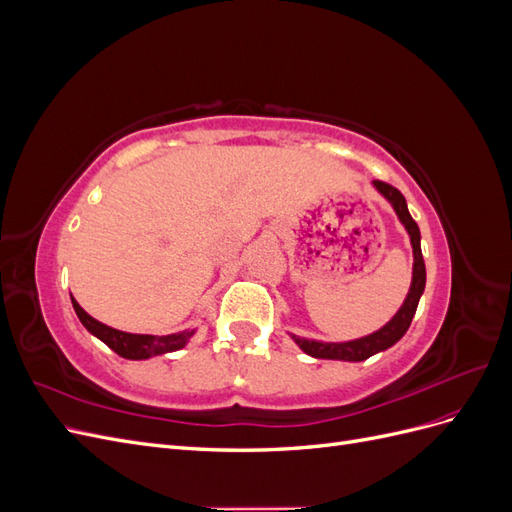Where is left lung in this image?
<instances>
[{"mask_svg": "<svg viewBox=\"0 0 512 512\" xmlns=\"http://www.w3.org/2000/svg\"><path fill=\"white\" fill-rule=\"evenodd\" d=\"M374 185H376V190L393 205L399 222L406 226L408 235H410L412 252H414V271H412L410 292H408L404 305L399 307V312L391 318V322H386L380 331L371 333L367 337L352 339V342H342V344H322V342H314V339L292 335V339L297 342V346L303 352H307L309 356H316V359L365 361V359H369L371 354L391 348L408 331L410 322L416 314L418 301H421V294L425 290V260H423V252H421V230H418L416 222L412 220V215H410L408 205H406V198H404V194H401L397 188H393V185H389V183L374 181Z\"/></svg>", "mask_w": 512, "mask_h": 512, "instance_id": "1", "label": "left lung"}]
</instances>
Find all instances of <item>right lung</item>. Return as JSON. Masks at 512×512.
Wrapping results in <instances>:
<instances>
[{
    "mask_svg": "<svg viewBox=\"0 0 512 512\" xmlns=\"http://www.w3.org/2000/svg\"><path fill=\"white\" fill-rule=\"evenodd\" d=\"M72 307L76 316L83 322V327L96 335L100 342H104L113 352H117L123 359H132V361H141L149 359V356L164 354V352H175L188 344V339L194 335V329H185L173 335H136V333H123L113 327H106V324L98 322L96 318H91L85 309L74 301L72 297Z\"/></svg>",
    "mask_w": 512,
    "mask_h": 512,
    "instance_id": "1",
    "label": "right lung"
}]
</instances>
